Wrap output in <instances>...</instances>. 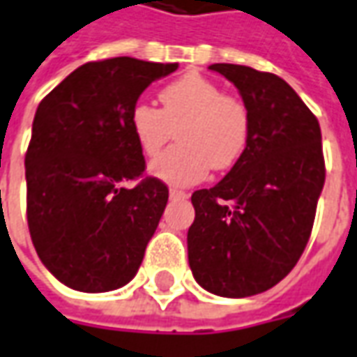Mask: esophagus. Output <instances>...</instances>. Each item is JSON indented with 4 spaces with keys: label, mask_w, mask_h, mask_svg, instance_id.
<instances>
[{
    "label": "esophagus",
    "mask_w": 357,
    "mask_h": 357,
    "mask_svg": "<svg viewBox=\"0 0 357 357\" xmlns=\"http://www.w3.org/2000/svg\"><path fill=\"white\" fill-rule=\"evenodd\" d=\"M189 195L185 191H179V189H169V199H188Z\"/></svg>",
    "instance_id": "esophagus-1"
}]
</instances>
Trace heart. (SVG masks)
Returning <instances> with one entry per match:
<instances>
[{"instance_id":"b5f03b06","label":"heart","mask_w":357,"mask_h":357,"mask_svg":"<svg viewBox=\"0 0 357 357\" xmlns=\"http://www.w3.org/2000/svg\"><path fill=\"white\" fill-rule=\"evenodd\" d=\"M162 109L138 101L128 125L146 156H156L178 128V144L150 166L169 185H191L213 169H229L248 148L252 113L238 96L199 72H188L158 93Z\"/></svg>"}]
</instances>
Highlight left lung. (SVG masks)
I'll use <instances>...</instances> for the list:
<instances>
[{
  "mask_svg": "<svg viewBox=\"0 0 357 357\" xmlns=\"http://www.w3.org/2000/svg\"><path fill=\"white\" fill-rule=\"evenodd\" d=\"M252 113L244 156L215 188L191 195L188 258L203 289L240 299L271 289L299 261L324 185L319 121L270 72L211 64Z\"/></svg>",
  "mask_w": 357,
  "mask_h": 357,
  "instance_id": "1",
  "label": "left lung"
}]
</instances>
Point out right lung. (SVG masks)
Returning a JSON list of instances; mask_svg holds the SVG:
<instances>
[{"label": "right lung", "instance_id": "right-lung-1", "mask_svg": "<svg viewBox=\"0 0 357 357\" xmlns=\"http://www.w3.org/2000/svg\"><path fill=\"white\" fill-rule=\"evenodd\" d=\"M178 64L119 56L87 62L38 103L26 148V222L58 281L84 293L127 285L168 203V185L143 178L146 162L128 113Z\"/></svg>", "mask_w": 357, "mask_h": 357}]
</instances>
